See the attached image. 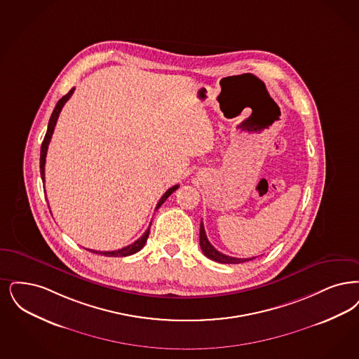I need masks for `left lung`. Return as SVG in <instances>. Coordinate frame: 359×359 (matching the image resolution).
Listing matches in <instances>:
<instances>
[{
	"mask_svg": "<svg viewBox=\"0 0 359 359\" xmlns=\"http://www.w3.org/2000/svg\"><path fill=\"white\" fill-rule=\"evenodd\" d=\"M199 241H201V251H203V254H204L207 258H210L211 260H215V262H219V263L238 264V263H243V262H248V260L255 259L232 258V257H229V255H224V254L219 252L215 247L208 242L207 235H205V231H204V226H203V222H201V239H199Z\"/></svg>",
	"mask_w": 359,
	"mask_h": 359,
	"instance_id": "1",
	"label": "left lung"
}]
</instances>
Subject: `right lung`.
<instances>
[{
	"mask_svg": "<svg viewBox=\"0 0 359 359\" xmlns=\"http://www.w3.org/2000/svg\"><path fill=\"white\" fill-rule=\"evenodd\" d=\"M73 90H74V88H72L65 96H62V97L58 100L56 107H55V109H53V112H52V116H50V118H49L48 130H46V135H45L43 144H41V155H40V172H41L43 183H45V158H46L48 145L50 143L53 130H55L56 123H57L58 115H60V112H61L64 104L69 100V97L72 96ZM177 188H179L177 184L171 187V188L160 198L158 205H156V210L160 208V205H161L164 201H167L168 196L172 194L173 191H176ZM156 210H155V211H156ZM151 223H152V222H151ZM149 227H151V224H149ZM149 227L147 229V231L144 232L143 235H142L135 243L129 244L127 247H123V248H120V250H116V251H92V250H89V251H92V252H95V254H100V255H104V257H114V258H116V257H128V255H133V254H136L137 251H140V250L143 248L144 244H145L147 239H148V235H149Z\"/></svg>",
	"mask_w": 359,
	"mask_h": 359,
	"instance_id": "obj_1",
	"label": "right lung"
}]
</instances>
